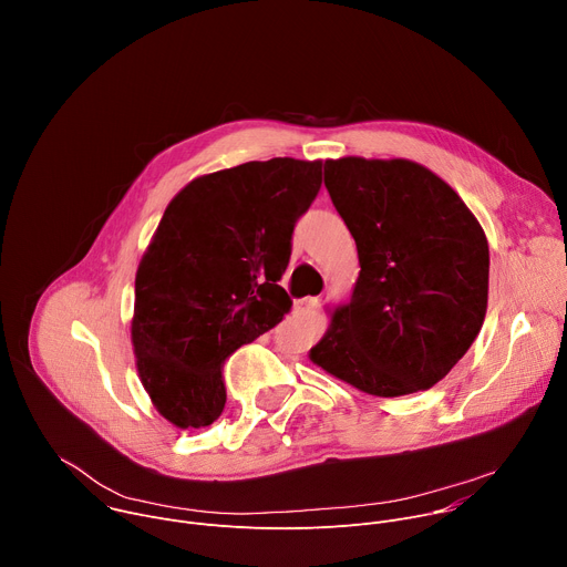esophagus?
<instances>
[{"label":"esophagus","mask_w":567,"mask_h":567,"mask_svg":"<svg viewBox=\"0 0 567 567\" xmlns=\"http://www.w3.org/2000/svg\"><path fill=\"white\" fill-rule=\"evenodd\" d=\"M316 302H318V298H305V300H298V302H293V313H300V311H305V309L313 307Z\"/></svg>","instance_id":"esophagus-1"}]
</instances>
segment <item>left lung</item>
I'll use <instances>...</instances> for the list:
<instances>
[{
	"instance_id": "left-lung-1",
	"label": "left lung",
	"mask_w": 567,
	"mask_h": 567,
	"mask_svg": "<svg viewBox=\"0 0 567 567\" xmlns=\"http://www.w3.org/2000/svg\"><path fill=\"white\" fill-rule=\"evenodd\" d=\"M326 186L361 271L309 361L374 396L435 385L487 313V235L462 197L411 158H328Z\"/></svg>"
}]
</instances>
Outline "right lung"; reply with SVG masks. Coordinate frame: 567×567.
<instances>
[{"label":"right lung","mask_w":567,"mask_h":567,"mask_svg":"<svg viewBox=\"0 0 567 567\" xmlns=\"http://www.w3.org/2000/svg\"><path fill=\"white\" fill-rule=\"evenodd\" d=\"M320 168L276 156L202 175L161 217L136 269L130 334L138 379L173 426H210L226 403L224 359L289 311L278 280Z\"/></svg>","instance_id":"obj_1"}]
</instances>
